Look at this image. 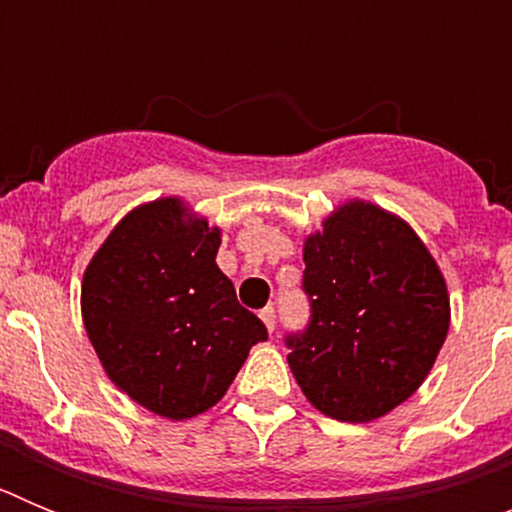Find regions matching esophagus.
Instances as JSON below:
<instances>
[{"instance_id": "1", "label": "esophagus", "mask_w": 512, "mask_h": 512, "mask_svg": "<svg viewBox=\"0 0 512 512\" xmlns=\"http://www.w3.org/2000/svg\"><path fill=\"white\" fill-rule=\"evenodd\" d=\"M259 318L264 320L266 330H269V333H274V325H277V312H274V307H264Z\"/></svg>"}]
</instances>
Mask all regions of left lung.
<instances>
[{"label":"left lung","mask_w":512,"mask_h":512,"mask_svg":"<svg viewBox=\"0 0 512 512\" xmlns=\"http://www.w3.org/2000/svg\"><path fill=\"white\" fill-rule=\"evenodd\" d=\"M310 325L287 336L307 400L369 423L418 390L451 323L449 289L418 233L395 212L348 200L302 248Z\"/></svg>","instance_id":"obj_1"}]
</instances>
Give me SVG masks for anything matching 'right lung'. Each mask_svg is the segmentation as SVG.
Segmentation results:
<instances>
[{"mask_svg":"<svg viewBox=\"0 0 512 512\" xmlns=\"http://www.w3.org/2000/svg\"><path fill=\"white\" fill-rule=\"evenodd\" d=\"M220 228L179 197L138 205L84 271L81 318L130 400L187 420L223 400L266 328L215 264Z\"/></svg>","mask_w":512,"mask_h":512,"instance_id":"obj_1","label":"right lung"}]
</instances>
